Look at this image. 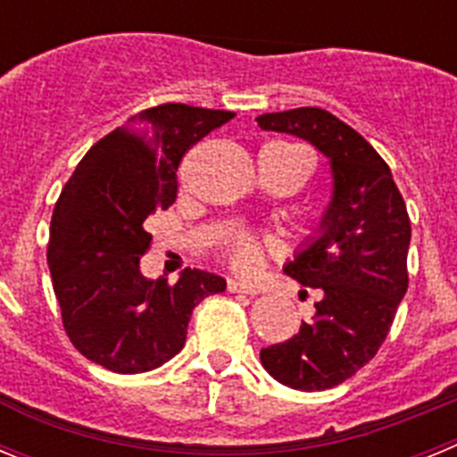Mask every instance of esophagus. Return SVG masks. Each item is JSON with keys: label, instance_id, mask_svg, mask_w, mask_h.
Returning <instances> with one entry per match:
<instances>
[{"label": "esophagus", "instance_id": "34e87169", "mask_svg": "<svg viewBox=\"0 0 457 457\" xmlns=\"http://www.w3.org/2000/svg\"><path fill=\"white\" fill-rule=\"evenodd\" d=\"M228 290H231V293L249 295V297H253V295L261 293V288H258V286L245 284V281H237V278H231V281H228Z\"/></svg>", "mask_w": 457, "mask_h": 457}]
</instances>
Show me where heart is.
Here are the masks:
<instances>
[{
  "label": "heart",
  "mask_w": 457,
  "mask_h": 457,
  "mask_svg": "<svg viewBox=\"0 0 457 457\" xmlns=\"http://www.w3.org/2000/svg\"><path fill=\"white\" fill-rule=\"evenodd\" d=\"M261 253H263V242L252 236H245V233H237L228 242V256H231L233 265L237 270H245V272L256 268Z\"/></svg>",
  "instance_id": "heart-1"
}]
</instances>
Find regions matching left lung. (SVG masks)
<instances>
[{
    "mask_svg": "<svg viewBox=\"0 0 457 457\" xmlns=\"http://www.w3.org/2000/svg\"><path fill=\"white\" fill-rule=\"evenodd\" d=\"M256 120L261 130L313 144L329 160L334 180L320 231L284 268L320 290L316 316L293 338L261 350V361L286 386L332 389L378 354L407 293L405 201L378 151L325 109L297 107Z\"/></svg>",
    "mask_w": 457,
    "mask_h": 457,
    "instance_id": "1",
    "label": "left lung"
}]
</instances>
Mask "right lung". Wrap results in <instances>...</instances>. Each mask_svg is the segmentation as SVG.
<instances>
[{
  "mask_svg": "<svg viewBox=\"0 0 457 457\" xmlns=\"http://www.w3.org/2000/svg\"><path fill=\"white\" fill-rule=\"evenodd\" d=\"M224 109L180 103L144 109L93 144L62 189L50 224L47 265L68 338L114 373H146L179 354L194 306L226 290L221 277L185 270L176 284L146 278L144 221L179 192L180 160L220 125Z\"/></svg>",
  "mask_w": 457,
  "mask_h": 457,
  "instance_id": "obj_1",
  "label": "right lung"
}]
</instances>
